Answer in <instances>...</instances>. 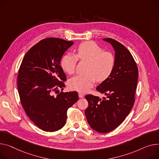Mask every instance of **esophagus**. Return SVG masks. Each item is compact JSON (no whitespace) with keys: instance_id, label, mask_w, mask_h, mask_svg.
Instances as JSON below:
<instances>
[{"instance_id":"1","label":"esophagus","mask_w":159,"mask_h":159,"mask_svg":"<svg viewBox=\"0 0 159 159\" xmlns=\"http://www.w3.org/2000/svg\"><path fill=\"white\" fill-rule=\"evenodd\" d=\"M84 97V94H82V93H79V97L80 98H83Z\"/></svg>"}]
</instances>
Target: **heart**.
<instances>
[{
  "instance_id": "b5f03b06",
  "label": "heart",
  "mask_w": 159,
  "mask_h": 159,
  "mask_svg": "<svg viewBox=\"0 0 159 159\" xmlns=\"http://www.w3.org/2000/svg\"><path fill=\"white\" fill-rule=\"evenodd\" d=\"M76 53V56L67 53L60 61L61 68L69 75L75 71L77 58L89 62L88 74L76 75L69 80V86L72 89L86 92L93 86L96 80L103 82L109 77L115 65V58L112 53L103 52L102 48L92 41L82 42L77 47Z\"/></svg>"
}]
</instances>
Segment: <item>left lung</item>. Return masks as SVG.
Segmentation results:
<instances>
[{
	"mask_svg": "<svg viewBox=\"0 0 159 159\" xmlns=\"http://www.w3.org/2000/svg\"><path fill=\"white\" fill-rule=\"evenodd\" d=\"M103 40L110 43L115 51V65L109 77L97 88L107 98L86 95L88 107L85 114L91 129L107 133L118 127L133 107L138 69L131 53L125 46L111 38Z\"/></svg>",
	"mask_w": 159,
	"mask_h": 159,
	"instance_id": "1",
	"label": "left lung"
}]
</instances>
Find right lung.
Returning <instances> with one entry per match:
<instances>
[{"instance_id": "1", "label": "right lung", "mask_w": 159, "mask_h": 159, "mask_svg": "<svg viewBox=\"0 0 159 159\" xmlns=\"http://www.w3.org/2000/svg\"><path fill=\"white\" fill-rule=\"evenodd\" d=\"M73 43L57 38L42 39L26 53L18 71L21 103L30 120L46 132L62 129L67 110L79 100L76 91L59 93L66 80L60 61Z\"/></svg>"}]
</instances>
